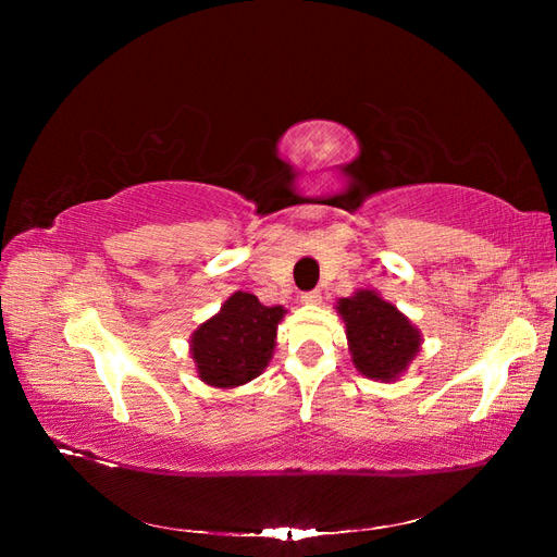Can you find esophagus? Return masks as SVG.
Here are the masks:
<instances>
[{
	"instance_id": "1",
	"label": "esophagus",
	"mask_w": 557,
	"mask_h": 557,
	"mask_svg": "<svg viewBox=\"0 0 557 557\" xmlns=\"http://www.w3.org/2000/svg\"><path fill=\"white\" fill-rule=\"evenodd\" d=\"M301 301H305V305H318V301H320V290L301 293Z\"/></svg>"
}]
</instances>
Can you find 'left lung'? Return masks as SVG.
Segmentation results:
<instances>
[{
	"instance_id": "left-lung-1",
	"label": "left lung",
	"mask_w": 557,
	"mask_h": 557,
	"mask_svg": "<svg viewBox=\"0 0 557 557\" xmlns=\"http://www.w3.org/2000/svg\"><path fill=\"white\" fill-rule=\"evenodd\" d=\"M336 311L346 323L352 362L367 379H397L418 352V330L376 293L360 290L344 297Z\"/></svg>"
}]
</instances>
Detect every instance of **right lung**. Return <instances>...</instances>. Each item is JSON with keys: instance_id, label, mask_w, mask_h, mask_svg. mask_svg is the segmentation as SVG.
<instances>
[{"instance_id": "add662e5", "label": "right lung", "mask_w": 557, "mask_h": 557, "mask_svg": "<svg viewBox=\"0 0 557 557\" xmlns=\"http://www.w3.org/2000/svg\"><path fill=\"white\" fill-rule=\"evenodd\" d=\"M283 307H264L250 293H234L221 313L193 334L199 379L215 387H234L262 374L272 358Z\"/></svg>"}]
</instances>
